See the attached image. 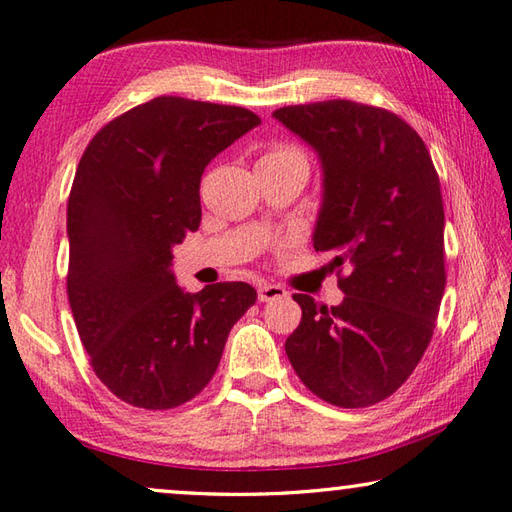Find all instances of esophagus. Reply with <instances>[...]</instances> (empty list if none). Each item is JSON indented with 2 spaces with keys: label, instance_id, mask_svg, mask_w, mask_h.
Returning a JSON list of instances; mask_svg holds the SVG:
<instances>
[{
  "label": "esophagus",
  "instance_id": "esophagus-1",
  "mask_svg": "<svg viewBox=\"0 0 512 512\" xmlns=\"http://www.w3.org/2000/svg\"><path fill=\"white\" fill-rule=\"evenodd\" d=\"M280 298H287V291L280 285H269V283L258 285V300L260 302H271V300H280Z\"/></svg>",
  "mask_w": 512,
  "mask_h": 512
}]
</instances>
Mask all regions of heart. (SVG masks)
<instances>
[{"instance_id": "b5f03b06", "label": "heart", "mask_w": 512, "mask_h": 512, "mask_svg": "<svg viewBox=\"0 0 512 512\" xmlns=\"http://www.w3.org/2000/svg\"><path fill=\"white\" fill-rule=\"evenodd\" d=\"M289 154H300L294 148H274L271 152H267L263 159H276V156H289Z\"/></svg>"}]
</instances>
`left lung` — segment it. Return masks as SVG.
I'll return each mask as SVG.
<instances>
[{
	"label": "left lung",
	"instance_id": "8db88e82",
	"mask_svg": "<svg viewBox=\"0 0 512 512\" xmlns=\"http://www.w3.org/2000/svg\"><path fill=\"white\" fill-rule=\"evenodd\" d=\"M274 117L320 156L314 247L333 254L344 294L338 307L294 294L302 318L287 358L320 400L378 404L409 380L440 314L444 203L435 165L420 134L384 108L331 99Z\"/></svg>",
	"mask_w": 512,
	"mask_h": 512
}]
</instances>
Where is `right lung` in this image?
Returning <instances> with one entry per match:
<instances>
[{"label":"right lung","mask_w":512,"mask_h":512,"mask_svg":"<svg viewBox=\"0 0 512 512\" xmlns=\"http://www.w3.org/2000/svg\"><path fill=\"white\" fill-rule=\"evenodd\" d=\"M260 123L252 110L156 97L92 137L68 196V300L97 378L148 411L190 402L216 373L247 283L185 294L172 247L201 225V176Z\"/></svg>","instance_id":"obj_1"}]
</instances>
